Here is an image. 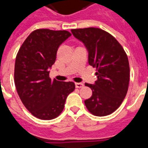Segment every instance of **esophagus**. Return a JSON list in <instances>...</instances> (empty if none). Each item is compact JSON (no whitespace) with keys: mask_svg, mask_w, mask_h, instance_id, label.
I'll use <instances>...</instances> for the list:
<instances>
[{"mask_svg":"<svg viewBox=\"0 0 148 148\" xmlns=\"http://www.w3.org/2000/svg\"><path fill=\"white\" fill-rule=\"evenodd\" d=\"M83 83H82V82H77V83H75V86L77 87V88H82V87H83Z\"/></svg>","mask_w":148,"mask_h":148,"instance_id":"34e87169","label":"esophagus"}]
</instances>
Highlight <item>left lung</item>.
<instances>
[{
  "label": "left lung",
  "instance_id": "obj_1",
  "mask_svg": "<svg viewBox=\"0 0 148 148\" xmlns=\"http://www.w3.org/2000/svg\"><path fill=\"white\" fill-rule=\"evenodd\" d=\"M71 32L83 42L89 53V64L97 69L95 83L85 84L93 91L85 105L97 116L111 114L127 94L130 77L127 55L117 40L102 29L87 27L72 29Z\"/></svg>",
  "mask_w": 148,
  "mask_h": 148
}]
</instances>
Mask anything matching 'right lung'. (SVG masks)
<instances>
[{"label":"right lung","instance_id":"obj_1","mask_svg":"<svg viewBox=\"0 0 148 148\" xmlns=\"http://www.w3.org/2000/svg\"><path fill=\"white\" fill-rule=\"evenodd\" d=\"M67 31L37 29L27 36L15 62L14 82L26 109L41 120H52L64 109L67 96L75 89L72 82L49 77L59 46L71 36Z\"/></svg>","mask_w":148,"mask_h":148}]
</instances>
